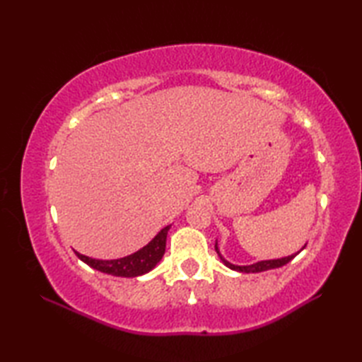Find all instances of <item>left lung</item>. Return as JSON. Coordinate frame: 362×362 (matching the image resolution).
<instances>
[{
	"instance_id": "left-lung-1",
	"label": "left lung",
	"mask_w": 362,
	"mask_h": 362,
	"mask_svg": "<svg viewBox=\"0 0 362 362\" xmlns=\"http://www.w3.org/2000/svg\"><path fill=\"white\" fill-rule=\"evenodd\" d=\"M214 250L218 252L219 258L224 261V264L230 269H233V271H240V272H245V274H250V272H263V271H269V269H275V267H281L284 264H288L289 261L294 258L296 255H291V257H286V258H280V259H267V261H259V263H255V264H250V266H235L232 263H228V261H226L224 258L221 257V253L218 250V244H214Z\"/></svg>"
}]
</instances>
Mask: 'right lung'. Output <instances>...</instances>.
I'll list each match as a JSON object with an SVG mask.
<instances>
[{
  "label": "right lung",
  "mask_w": 362,
  "mask_h": 362,
  "mask_svg": "<svg viewBox=\"0 0 362 362\" xmlns=\"http://www.w3.org/2000/svg\"><path fill=\"white\" fill-rule=\"evenodd\" d=\"M171 226L165 227L161 232L153 238V240L144 245L143 249L132 253V255L119 258V259H95L88 258L86 255H81L79 252H76L78 258H81L83 263H87L90 267L101 271L104 274H110L115 276H138L146 272H149L151 269L156 267V264L165 255L166 249V236L168 230Z\"/></svg>",
  "instance_id": "right-lung-1"
}]
</instances>
